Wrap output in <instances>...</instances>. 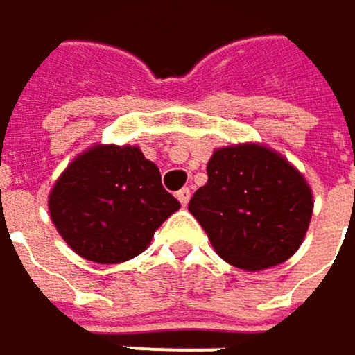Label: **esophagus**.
I'll return each mask as SVG.
<instances>
[{
	"mask_svg": "<svg viewBox=\"0 0 355 355\" xmlns=\"http://www.w3.org/2000/svg\"><path fill=\"white\" fill-rule=\"evenodd\" d=\"M175 196H178V200H180V202H182L184 207H186V205L190 202V190H188V188H182V190H180V192L175 194Z\"/></svg>",
	"mask_w": 355,
	"mask_h": 355,
	"instance_id": "34e87169",
	"label": "esophagus"
}]
</instances>
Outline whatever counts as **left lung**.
Returning <instances> with one entry per match:
<instances>
[{
	"label": "left lung",
	"mask_w": 355,
	"mask_h": 355,
	"mask_svg": "<svg viewBox=\"0 0 355 355\" xmlns=\"http://www.w3.org/2000/svg\"><path fill=\"white\" fill-rule=\"evenodd\" d=\"M188 205L217 254L244 270L285 263L302 244L312 192L302 173L261 144L225 146Z\"/></svg>",
	"instance_id": "1"
}]
</instances>
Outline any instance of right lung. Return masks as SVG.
Here are the masks:
<instances>
[{
	"label": "right lung",
	"mask_w": 355,
	"mask_h": 355,
	"mask_svg": "<svg viewBox=\"0 0 355 355\" xmlns=\"http://www.w3.org/2000/svg\"><path fill=\"white\" fill-rule=\"evenodd\" d=\"M178 209L159 167L138 146H92L72 161L49 194V213L66 244L101 265L144 252Z\"/></svg>",
	"instance_id": "obj_1"
}]
</instances>
